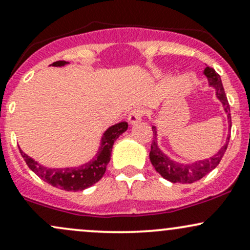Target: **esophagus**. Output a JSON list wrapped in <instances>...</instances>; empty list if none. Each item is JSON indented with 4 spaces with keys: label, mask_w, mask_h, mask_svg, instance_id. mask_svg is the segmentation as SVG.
Here are the masks:
<instances>
[{
    "label": "esophagus",
    "mask_w": 250,
    "mask_h": 250,
    "mask_svg": "<svg viewBox=\"0 0 250 250\" xmlns=\"http://www.w3.org/2000/svg\"><path fill=\"white\" fill-rule=\"evenodd\" d=\"M144 114V111L142 108H139V107H137V108L132 109L131 111V113L128 114V123L130 124H137V123L141 122L142 117H143Z\"/></svg>",
    "instance_id": "34e87169"
}]
</instances>
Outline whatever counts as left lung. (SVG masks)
Masks as SVG:
<instances>
[{"instance_id":"obj_1","label":"left lung","mask_w":250,"mask_h":250,"mask_svg":"<svg viewBox=\"0 0 250 250\" xmlns=\"http://www.w3.org/2000/svg\"><path fill=\"white\" fill-rule=\"evenodd\" d=\"M204 74L208 77V83H210L211 87H214L216 89V95L217 98L221 100L224 107L225 113L228 114V123H229V128L231 127V115H230V104L228 103L227 95H225L224 88H223L221 76L214 71V69L208 68L204 70ZM152 143H151V149H150V161H151L152 166L156 169L158 174H161V176H163L165 179L169 180L171 182H178V184H192V182L198 181L201 178L206 175V174L210 173L211 170H213L221 162L222 157L224 156L225 151H227L228 143H229L230 136H228L227 142L223 146V147L217 152L214 156L208 158V160L204 161H198V162L192 163V165H180L178 162H174L173 160L166 156L162 151L158 147L156 143V127H152Z\"/></svg>"}]
</instances>
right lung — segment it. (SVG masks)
I'll list each match as a JSON object with an SVG mask.
<instances>
[{"mask_svg":"<svg viewBox=\"0 0 250 250\" xmlns=\"http://www.w3.org/2000/svg\"><path fill=\"white\" fill-rule=\"evenodd\" d=\"M68 64L65 61H57L52 63L53 66H63ZM127 123L122 122L115 124L108 128L104 133L101 139V146L99 149L98 155L90 162L85 163L81 167L76 168H46L39 165L38 162L26 155L22 150H20L21 156L23 157L25 162L27 163L28 168L37 174L40 179L50 184L51 186L64 190H83L88 187L93 186L104 176L106 167L111 160L112 147L117 138L127 130Z\"/></svg>","mask_w":250,"mask_h":250,"instance_id":"right-lung-1","label":"right lung"}]
</instances>
